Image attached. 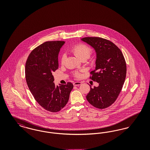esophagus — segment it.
I'll return each instance as SVG.
<instances>
[{
  "label": "esophagus",
  "mask_w": 150,
  "mask_h": 150,
  "mask_svg": "<svg viewBox=\"0 0 150 150\" xmlns=\"http://www.w3.org/2000/svg\"><path fill=\"white\" fill-rule=\"evenodd\" d=\"M74 86H79L81 84V82H79V81H76V82H75L73 83Z\"/></svg>",
  "instance_id": "esophagus-1"
}]
</instances>
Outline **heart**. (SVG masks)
<instances>
[{
    "mask_svg": "<svg viewBox=\"0 0 150 150\" xmlns=\"http://www.w3.org/2000/svg\"><path fill=\"white\" fill-rule=\"evenodd\" d=\"M72 52L75 54V56L79 59H88L91 56L92 53V50L91 48L88 47L83 44H79L72 47L71 49ZM64 55H62L61 58V64H64ZM74 76L79 77L80 76V73L78 71L74 72Z\"/></svg>",
    "mask_w": 150,
    "mask_h": 150,
    "instance_id": "obj_1",
    "label": "heart"
}]
</instances>
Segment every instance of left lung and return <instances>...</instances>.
<instances>
[{
    "label": "left lung",
    "instance_id": "1",
    "mask_svg": "<svg viewBox=\"0 0 150 150\" xmlns=\"http://www.w3.org/2000/svg\"><path fill=\"white\" fill-rule=\"evenodd\" d=\"M81 40L96 50V69L89 78L99 83L87 94L94 107L103 109L111 106L121 92L127 74V64L120 50L111 41L99 37H86Z\"/></svg>",
    "mask_w": 150,
    "mask_h": 150
}]
</instances>
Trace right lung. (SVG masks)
<instances>
[{"mask_svg": "<svg viewBox=\"0 0 150 150\" xmlns=\"http://www.w3.org/2000/svg\"><path fill=\"white\" fill-rule=\"evenodd\" d=\"M64 41H50L32 50L25 65L29 89L36 102L45 110L56 112L67 104L73 88L71 83L56 86L52 73L58 69V56Z\"/></svg>", "mask_w": 150, "mask_h": 150, "instance_id": "right-lung-1", "label": "right lung"}]
</instances>
